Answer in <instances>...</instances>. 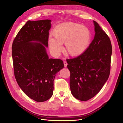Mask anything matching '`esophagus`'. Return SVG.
<instances>
[{
    "mask_svg": "<svg viewBox=\"0 0 123 123\" xmlns=\"http://www.w3.org/2000/svg\"><path fill=\"white\" fill-rule=\"evenodd\" d=\"M63 63H64V67H65H65H67V65H68V63L67 62V61H64L63 62Z\"/></svg>",
    "mask_w": 123,
    "mask_h": 123,
    "instance_id": "1",
    "label": "esophagus"
}]
</instances>
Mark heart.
<instances>
[{"mask_svg": "<svg viewBox=\"0 0 123 123\" xmlns=\"http://www.w3.org/2000/svg\"><path fill=\"white\" fill-rule=\"evenodd\" d=\"M54 39L50 37L49 45L56 54L61 51L62 45L65 43L67 54L77 56L83 54L88 47L92 34L88 28L76 23H64L58 25L53 30Z\"/></svg>", "mask_w": 123, "mask_h": 123, "instance_id": "heart-1", "label": "heart"}]
</instances>
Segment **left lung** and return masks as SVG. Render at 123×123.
<instances>
[{"label": "left lung", "mask_w": 123, "mask_h": 123, "mask_svg": "<svg viewBox=\"0 0 123 123\" xmlns=\"http://www.w3.org/2000/svg\"><path fill=\"white\" fill-rule=\"evenodd\" d=\"M93 23L96 33L88 48L81 55L67 60L71 93L80 101L88 100L100 92L111 69V40L99 25Z\"/></svg>", "instance_id": "1"}]
</instances>
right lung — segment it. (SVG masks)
I'll list each match as a JSON object with an SVG mask.
<instances>
[{
  "label": "right lung",
  "instance_id": "obj_1",
  "mask_svg": "<svg viewBox=\"0 0 123 123\" xmlns=\"http://www.w3.org/2000/svg\"><path fill=\"white\" fill-rule=\"evenodd\" d=\"M50 22V20L28 21L12 46L15 79L23 92L37 102L51 97L55 75L64 68L62 60L49 59L46 52Z\"/></svg>",
  "mask_w": 123,
  "mask_h": 123
}]
</instances>
